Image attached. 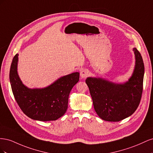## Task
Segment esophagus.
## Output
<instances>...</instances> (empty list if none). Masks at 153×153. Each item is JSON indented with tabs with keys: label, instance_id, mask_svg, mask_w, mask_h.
Wrapping results in <instances>:
<instances>
[{
	"label": "esophagus",
	"instance_id": "1",
	"mask_svg": "<svg viewBox=\"0 0 153 153\" xmlns=\"http://www.w3.org/2000/svg\"><path fill=\"white\" fill-rule=\"evenodd\" d=\"M88 75V71L86 69H84L80 71V77L82 78H85Z\"/></svg>",
	"mask_w": 153,
	"mask_h": 153
}]
</instances>
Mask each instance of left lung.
Returning a JSON list of instances; mask_svg holds the SVG:
<instances>
[{"instance_id": "obj_1", "label": "left lung", "mask_w": 153, "mask_h": 153, "mask_svg": "<svg viewBox=\"0 0 153 153\" xmlns=\"http://www.w3.org/2000/svg\"><path fill=\"white\" fill-rule=\"evenodd\" d=\"M133 51L135 58V68L126 82L117 84L101 77H88L85 80L96 112L104 121H121L131 115L139 105L144 64L137 49L133 48Z\"/></svg>"}]
</instances>
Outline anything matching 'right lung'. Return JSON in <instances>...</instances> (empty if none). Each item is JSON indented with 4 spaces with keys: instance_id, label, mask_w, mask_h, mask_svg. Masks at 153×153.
<instances>
[{
    "instance_id": "1",
    "label": "right lung",
    "mask_w": 153,
    "mask_h": 153,
    "mask_svg": "<svg viewBox=\"0 0 153 153\" xmlns=\"http://www.w3.org/2000/svg\"><path fill=\"white\" fill-rule=\"evenodd\" d=\"M18 54L14 57L10 80L18 105L27 116L40 121H55L66 113L68 98L73 86L79 81L80 73H72L58 78L44 88L27 87L18 73Z\"/></svg>"
}]
</instances>
